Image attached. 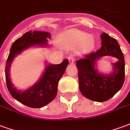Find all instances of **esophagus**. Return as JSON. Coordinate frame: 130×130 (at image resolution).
<instances>
[{"label": "esophagus", "mask_w": 130, "mask_h": 130, "mask_svg": "<svg viewBox=\"0 0 130 130\" xmlns=\"http://www.w3.org/2000/svg\"><path fill=\"white\" fill-rule=\"evenodd\" d=\"M68 60H69V62L70 64H73L74 61H75V59L73 56H69L68 57Z\"/></svg>", "instance_id": "1"}]
</instances>
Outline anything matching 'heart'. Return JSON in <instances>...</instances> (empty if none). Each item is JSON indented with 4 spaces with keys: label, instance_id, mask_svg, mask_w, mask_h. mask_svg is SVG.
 I'll use <instances>...</instances> for the list:
<instances>
[{
    "label": "heart",
    "instance_id": "obj_1",
    "mask_svg": "<svg viewBox=\"0 0 130 130\" xmlns=\"http://www.w3.org/2000/svg\"><path fill=\"white\" fill-rule=\"evenodd\" d=\"M95 42L93 35L75 28L68 30L59 36V43L62 48L70 49L77 46L79 52L83 54L92 51Z\"/></svg>",
    "mask_w": 130,
    "mask_h": 130
}]
</instances>
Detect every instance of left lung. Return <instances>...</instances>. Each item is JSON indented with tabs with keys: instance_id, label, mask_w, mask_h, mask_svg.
<instances>
[{
	"instance_id": "obj_1",
	"label": "left lung",
	"mask_w": 130,
	"mask_h": 130,
	"mask_svg": "<svg viewBox=\"0 0 130 130\" xmlns=\"http://www.w3.org/2000/svg\"><path fill=\"white\" fill-rule=\"evenodd\" d=\"M100 37L101 48L76 62L81 93L90 100L99 102L108 100L118 93L125 79V59L117 40L105 32ZM104 56L117 58L112 63V71L109 74L100 73L97 68V61Z\"/></svg>"
}]
</instances>
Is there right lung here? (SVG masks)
<instances>
[{
	"mask_svg": "<svg viewBox=\"0 0 130 130\" xmlns=\"http://www.w3.org/2000/svg\"><path fill=\"white\" fill-rule=\"evenodd\" d=\"M51 34L45 31H29L16 40L11 46L5 66V79L11 95L19 102L31 108H41L54 100L58 91V82L69 64L68 59L60 64L46 65L40 79L26 90H18L10 79V68L14 58L30 47L48 46Z\"/></svg>",
	"mask_w": 130,
	"mask_h": 130,
	"instance_id": "add662e5",
	"label": "right lung"
}]
</instances>
